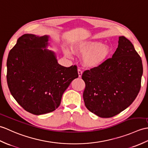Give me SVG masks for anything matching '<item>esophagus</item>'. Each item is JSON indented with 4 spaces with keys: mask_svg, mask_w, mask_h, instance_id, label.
I'll return each mask as SVG.
<instances>
[{
    "mask_svg": "<svg viewBox=\"0 0 148 148\" xmlns=\"http://www.w3.org/2000/svg\"><path fill=\"white\" fill-rule=\"evenodd\" d=\"M78 77H81L82 75V71L81 70L80 68H78Z\"/></svg>",
    "mask_w": 148,
    "mask_h": 148,
    "instance_id": "esophagus-1",
    "label": "esophagus"
}]
</instances>
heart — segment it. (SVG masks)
<instances>
[{
	"label": "heart",
	"instance_id": "1",
	"mask_svg": "<svg viewBox=\"0 0 148 148\" xmlns=\"http://www.w3.org/2000/svg\"><path fill=\"white\" fill-rule=\"evenodd\" d=\"M74 51L80 54L86 56L84 57L85 64L88 67H97L106 60L111 54V47L108 44L95 40H87L75 45ZM65 54L70 56V52L65 51Z\"/></svg>",
	"mask_w": 148,
	"mask_h": 148
}]
</instances>
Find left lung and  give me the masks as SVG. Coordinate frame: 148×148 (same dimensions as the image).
<instances>
[{"label":"left lung","mask_w":148,"mask_h":148,"mask_svg":"<svg viewBox=\"0 0 148 148\" xmlns=\"http://www.w3.org/2000/svg\"><path fill=\"white\" fill-rule=\"evenodd\" d=\"M142 60L134 45L123 36L112 58L85 70V105L101 118H110L125 110L135 100L141 86Z\"/></svg>","instance_id":"8db88e82"}]
</instances>
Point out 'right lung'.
<instances>
[{"mask_svg":"<svg viewBox=\"0 0 148 148\" xmlns=\"http://www.w3.org/2000/svg\"><path fill=\"white\" fill-rule=\"evenodd\" d=\"M48 38L46 35H22L7 60L11 94L25 110L36 115L57 109L63 92L78 77L77 65L61 66L53 52L42 49L46 47Z\"/></svg>","mask_w":148,"mask_h":148,"instance_id":"right-lung-1","label":"right lung"}]
</instances>
